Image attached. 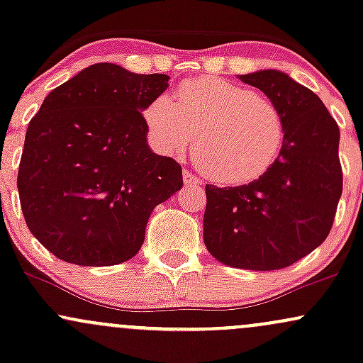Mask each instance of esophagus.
<instances>
[{"label": "esophagus", "instance_id": "34e87169", "mask_svg": "<svg viewBox=\"0 0 363 363\" xmlns=\"http://www.w3.org/2000/svg\"><path fill=\"white\" fill-rule=\"evenodd\" d=\"M182 179H184V184L187 187H199V186H201V181H199V179L196 177L194 174H191L189 170H184V174H182Z\"/></svg>", "mask_w": 363, "mask_h": 363}]
</instances>
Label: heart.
I'll return each instance as SVG.
<instances>
[{"label": "heart", "instance_id": "heart-1", "mask_svg": "<svg viewBox=\"0 0 363 363\" xmlns=\"http://www.w3.org/2000/svg\"><path fill=\"white\" fill-rule=\"evenodd\" d=\"M153 147L164 155L194 158L208 179L239 186L257 181L277 164L285 145V121L264 95L218 77L191 78L176 102L158 95L143 111Z\"/></svg>", "mask_w": 363, "mask_h": 363}]
</instances>
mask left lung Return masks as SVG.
<instances>
[{"mask_svg": "<svg viewBox=\"0 0 363 363\" xmlns=\"http://www.w3.org/2000/svg\"><path fill=\"white\" fill-rule=\"evenodd\" d=\"M281 112L285 145L264 176L237 187L206 186L203 240L232 268L272 272L324 242L343 189L340 128L314 91L278 69L237 74Z\"/></svg>", "mask_w": 363, "mask_h": 363, "instance_id": "left-lung-1", "label": "left lung"}]
</instances>
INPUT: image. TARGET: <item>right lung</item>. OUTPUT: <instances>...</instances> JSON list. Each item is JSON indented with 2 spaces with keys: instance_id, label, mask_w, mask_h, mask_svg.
<instances>
[{
  "instance_id": "add662e5",
  "label": "right lung",
  "mask_w": 363,
  "mask_h": 363,
  "mask_svg": "<svg viewBox=\"0 0 363 363\" xmlns=\"http://www.w3.org/2000/svg\"><path fill=\"white\" fill-rule=\"evenodd\" d=\"M169 80L97 62L44 99L16 186L28 230L56 257L78 266L131 259L153 208L182 187L181 165L150 148L143 121Z\"/></svg>"
}]
</instances>
